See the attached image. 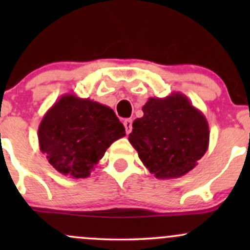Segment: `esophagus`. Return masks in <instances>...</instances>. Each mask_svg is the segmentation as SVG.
Wrapping results in <instances>:
<instances>
[{
	"mask_svg": "<svg viewBox=\"0 0 250 250\" xmlns=\"http://www.w3.org/2000/svg\"><path fill=\"white\" fill-rule=\"evenodd\" d=\"M123 125H125V133L129 134L131 131V129H133V121H131L130 119H125V121H123Z\"/></svg>",
	"mask_w": 250,
	"mask_h": 250,
	"instance_id": "1",
	"label": "esophagus"
}]
</instances>
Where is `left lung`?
Listing matches in <instances>:
<instances>
[{
  "mask_svg": "<svg viewBox=\"0 0 250 250\" xmlns=\"http://www.w3.org/2000/svg\"><path fill=\"white\" fill-rule=\"evenodd\" d=\"M143 116L133 122L129 142L157 179H177L195 168L209 146V125L202 111L181 93L150 97Z\"/></svg>",
  "mask_w": 250,
  "mask_h": 250,
  "instance_id": "8db88e82",
  "label": "left lung"
}]
</instances>
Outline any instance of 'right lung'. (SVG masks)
<instances>
[{"label": "right lung", "instance_id": "right-lung-1", "mask_svg": "<svg viewBox=\"0 0 250 250\" xmlns=\"http://www.w3.org/2000/svg\"><path fill=\"white\" fill-rule=\"evenodd\" d=\"M125 135L113 109L65 94L44 114L39 125L40 150L59 173L85 179L113 142Z\"/></svg>", "mask_w": 250, "mask_h": 250}]
</instances>
